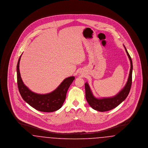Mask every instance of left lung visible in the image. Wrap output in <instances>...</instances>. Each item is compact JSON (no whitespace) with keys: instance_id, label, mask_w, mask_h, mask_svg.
Listing matches in <instances>:
<instances>
[{"instance_id":"obj_1","label":"left lung","mask_w":148,"mask_h":148,"mask_svg":"<svg viewBox=\"0 0 148 148\" xmlns=\"http://www.w3.org/2000/svg\"><path fill=\"white\" fill-rule=\"evenodd\" d=\"M124 47L130 62V69L127 84L118 94H117L116 95L113 97L103 98L102 99L97 98L93 95L88 83H86L85 84L86 99L89 106L95 110L103 112L113 109L116 108L117 106H119L120 103H121L127 98L129 93L132 83L133 63L132 58L128 53L124 45Z\"/></svg>"}]
</instances>
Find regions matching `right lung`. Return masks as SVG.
Instances as JSON below:
<instances>
[{
    "label": "right lung",
    "mask_w": 148,
    "mask_h": 148,
    "mask_svg": "<svg viewBox=\"0 0 148 148\" xmlns=\"http://www.w3.org/2000/svg\"><path fill=\"white\" fill-rule=\"evenodd\" d=\"M20 56L16 66L17 83L22 98L36 110L42 112H53L59 109L63 104L70 85L75 79L74 77L65 79L56 90L46 94H39L32 92L25 86L21 77L19 71Z\"/></svg>",
    "instance_id": "right-lung-1"
}]
</instances>
